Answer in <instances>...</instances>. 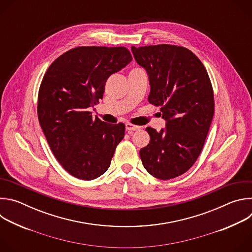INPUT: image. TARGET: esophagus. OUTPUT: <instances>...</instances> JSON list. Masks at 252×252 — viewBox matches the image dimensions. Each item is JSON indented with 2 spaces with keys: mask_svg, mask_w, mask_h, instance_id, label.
Here are the masks:
<instances>
[{
  "mask_svg": "<svg viewBox=\"0 0 252 252\" xmlns=\"http://www.w3.org/2000/svg\"><path fill=\"white\" fill-rule=\"evenodd\" d=\"M126 128L127 130H139L140 129V126H135L133 124H130V123H126Z\"/></svg>",
  "mask_w": 252,
  "mask_h": 252,
  "instance_id": "esophagus-1",
  "label": "esophagus"
}]
</instances>
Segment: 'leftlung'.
<instances>
[{"label": "left lung", "mask_w": 252, "mask_h": 252, "mask_svg": "<svg viewBox=\"0 0 252 252\" xmlns=\"http://www.w3.org/2000/svg\"><path fill=\"white\" fill-rule=\"evenodd\" d=\"M138 64L149 74V102L161 106L165 128L146 129L151 141L140 149L145 168L155 177L174 178L187 172L199 157L214 113L210 79L200 60L174 45L131 47Z\"/></svg>", "instance_id": "left-lung-1"}]
</instances>
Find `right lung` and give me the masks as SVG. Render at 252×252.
Listing matches in <instances>:
<instances>
[{
    "label": "right lung",
    "mask_w": 252,
    "mask_h": 252,
    "mask_svg": "<svg viewBox=\"0 0 252 252\" xmlns=\"http://www.w3.org/2000/svg\"><path fill=\"white\" fill-rule=\"evenodd\" d=\"M132 60L125 47H77L49 66L40 86L38 119L49 146L73 176L92 181L109 168L125 136L123 123L93 118L109 77Z\"/></svg>",
    "instance_id": "obj_1"
}]
</instances>
